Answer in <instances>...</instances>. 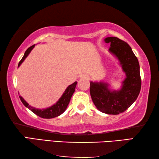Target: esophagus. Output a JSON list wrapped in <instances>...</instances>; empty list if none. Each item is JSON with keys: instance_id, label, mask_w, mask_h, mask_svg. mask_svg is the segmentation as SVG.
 Instances as JSON below:
<instances>
[{"instance_id": "esophagus-1", "label": "esophagus", "mask_w": 159, "mask_h": 159, "mask_svg": "<svg viewBox=\"0 0 159 159\" xmlns=\"http://www.w3.org/2000/svg\"><path fill=\"white\" fill-rule=\"evenodd\" d=\"M80 79L88 80V79H89V76H88V75H86V74H83L81 76H80Z\"/></svg>"}]
</instances>
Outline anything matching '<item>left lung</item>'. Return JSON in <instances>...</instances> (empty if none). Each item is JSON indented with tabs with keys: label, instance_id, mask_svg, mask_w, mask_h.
Wrapping results in <instances>:
<instances>
[{
	"label": "left lung",
	"instance_id": "8db88e82",
	"mask_svg": "<svg viewBox=\"0 0 159 159\" xmlns=\"http://www.w3.org/2000/svg\"><path fill=\"white\" fill-rule=\"evenodd\" d=\"M110 44L109 51L119 60L126 78L119 91H111L107 84L90 82L91 98L99 111L107 114H119L128 109L136 100L141 89V77L138 58L127 43L117 37L104 39Z\"/></svg>",
	"mask_w": 159,
	"mask_h": 159
}]
</instances>
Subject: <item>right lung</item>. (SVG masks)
Here are the masks:
<instances>
[{
	"label": "right lung",
	"instance_id": "add662e5",
	"mask_svg": "<svg viewBox=\"0 0 159 159\" xmlns=\"http://www.w3.org/2000/svg\"><path fill=\"white\" fill-rule=\"evenodd\" d=\"M35 45H33L32 46L29 47L27 50H26V52L24 55L23 57L21 58V60L19 62L18 66L20 65V64L22 63V61L25 60V58L27 57L29 52H31V50L34 48ZM77 84V82H74L73 84L70 85L68 88H66V90L64 91V94L61 97L60 99H59V101L57 102V103L54 104L53 106L49 107V108L45 109H35L31 106L29 105V104L26 102L25 99H24L21 97L20 96V98L21 99V102H22L24 105L26 107H27L28 109L31 110L32 112H34L35 114L43 118H52L55 117H57L58 116L61 115L62 113L65 111L67 106L69 103L70 99L71 98V96L73 95L75 88H76V86Z\"/></svg>",
	"mask_w": 159,
	"mask_h": 159
}]
</instances>
